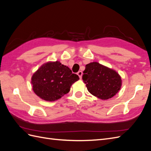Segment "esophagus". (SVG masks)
Segmentation results:
<instances>
[{
	"instance_id": "1",
	"label": "esophagus",
	"mask_w": 151,
	"mask_h": 151,
	"mask_svg": "<svg viewBox=\"0 0 151 151\" xmlns=\"http://www.w3.org/2000/svg\"><path fill=\"white\" fill-rule=\"evenodd\" d=\"M77 75L79 76V78L81 79L82 78V76H83V72H82V71H79L78 72H77Z\"/></svg>"
}]
</instances>
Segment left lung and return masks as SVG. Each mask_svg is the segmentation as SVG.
I'll list each match as a JSON object with an SVG mask.
<instances>
[{"label": "left lung", "instance_id": "1", "mask_svg": "<svg viewBox=\"0 0 151 151\" xmlns=\"http://www.w3.org/2000/svg\"><path fill=\"white\" fill-rule=\"evenodd\" d=\"M83 80L89 92L103 100L111 98L121 88L122 79L118 73L98 62L86 65Z\"/></svg>", "mask_w": 151, "mask_h": 151}]
</instances>
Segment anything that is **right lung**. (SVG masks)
<instances>
[{
	"label": "right lung",
	"mask_w": 151,
	"mask_h": 151,
	"mask_svg": "<svg viewBox=\"0 0 151 151\" xmlns=\"http://www.w3.org/2000/svg\"><path fill=\"white\" fill-rule=\"evenodd\" d=\"M79 79L68 67L58 62H47L32 76L35 93L45 101H54L69 92L72 84Z\"/></svg>",
	"instance_id": "add662e5"
}]
</instances>
